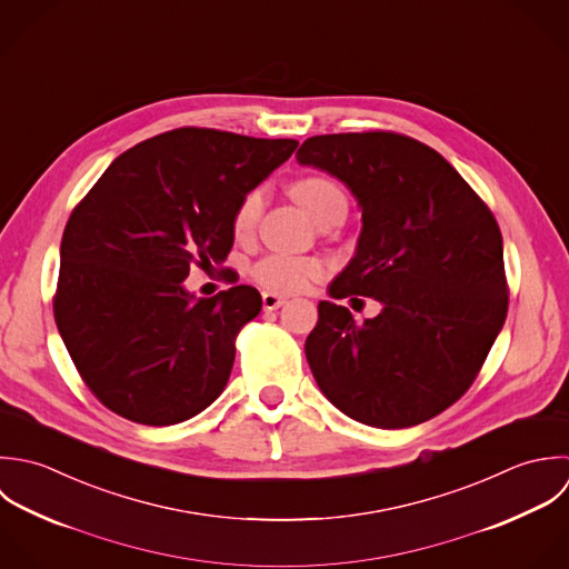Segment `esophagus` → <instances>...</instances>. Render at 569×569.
Here are the masks:
<instances>
[{
  "mask_svg": "<svg viewBox=\"0 0 569 569\" xmlns=\"http://www.w3.org/2000/svg\"><path fill=\"white\" fill-rule=\"evenodd\" d=\"M282 305H287V298H282V296H278V293H271V291H264V293H262V307H264V311H276V309H280Z\"/></svg>",
  "mask_w": 569,
  "mask_h": 569,
  "instance_id": "1",
  "label": "esophagus"
}]
</instances>
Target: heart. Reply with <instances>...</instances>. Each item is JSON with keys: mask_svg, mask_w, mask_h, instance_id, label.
I'll use <instances>...</instances> for the list:
<instances>
[{"mask_svg": "<svg viewBox=\"0 0 569 569\" xmlns=\"http://www.w3.org/2000/svg\"><path fill=\"white\" fill-rule=\"evenodd\" d=\"M340 188L327 179H302L293 183L291 193L305 207V211L313 218L318 207L331 196L338 193ZM264 209V191L260 188L247 191L238 202L231 220V229L236 238H247L256 229ZM325 264L316 258L305 256H289V253H269L260 258L251 267V278L271 293H300L307 291L311 284L325 278Z\"/></svg>", "mask_w": 569, "mask_h": 569, "instance_id": "heart-1", "label": "heart"}]
</instances>
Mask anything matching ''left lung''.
I'll list each match as a JSON object with an SVG mask.
<instances>
[{
  "label": "left lung",
  "mask_w": 569,
  "mask_h": 569,
  "mask_svg": "<svg viewBox=\"0 0 569 569\" xmlns=\"http://www.w3.org/2000/svg\"><path fill=\"white\" fill-rule=\"evenodd\" d=\"M296 159L340 179L362 209L356 256L329 296L383 307L358 325L347 307L318 305L305 345L313 378L360 423L432 419L470 388L506 322L492 211L439 152L403 134L311 137Z\"/></svg>",
  "instance_id": "1"
}]
</instances>
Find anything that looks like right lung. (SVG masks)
<instances>
[{
    "instance_id": "1",
    "label": "right lung",
    "mask_w": 569,
    "mask_h": 569,
    "mask_svg": "<svg viewBox=\"0 0 569 569\" xmlns=\"http://www.w3.org/2000/svg\"><path fill=\"white\" fill-rule=\"evenodd\" d=\"M296 148L293 139L179 128L114 159L74 207L54 322L79 376L112 412L172 426L224 390L236 336L262 298L249 284L196 298L183 280L193 264L218 271L238 202Z\"/></svg>"
}]
</instances>
